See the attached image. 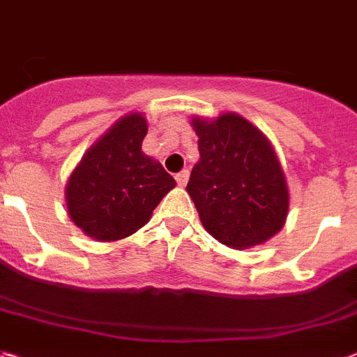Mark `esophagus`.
I'll return each mask as SVG.
<instances>
[{"label": "esophagus", "mask_w": 357, "mask_h": 357, "mask_svg": "<svg viewBox=\"0 0 357 357\" xmlns=\"http://www.w3.org/2000/svg\"><path fill=\"white\" fill-rule=\"evenodd\" d=\"M188 181V170H183V172L176 174V183L179 185V187H185Z\"/></svg>", "instance_id": "obj_1"}]
</instances>
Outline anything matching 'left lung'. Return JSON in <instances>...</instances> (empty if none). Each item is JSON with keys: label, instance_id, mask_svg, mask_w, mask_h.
Here are the masks:
<instances>
[{"label": "left lung", "instance_id": "obj_1", "mask_svg": "<svg viewBox=\"0 0 357 357\" xmlns=\"http://www.w3.org/2000/svg\"><path fill=\"white\" fill-rule=\"evenodd\" d=\"M199 161L187 192L214 238L233 249L264 244L282 229L288 185L264 133L236 113L192 119Z\"/></svg>", "mask_w": 357, "mask_h": 357}]
</instances>
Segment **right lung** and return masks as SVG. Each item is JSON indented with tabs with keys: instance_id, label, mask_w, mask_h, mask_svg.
I'll use <instances>...</instances> for the list:
<instances>
[{
	"instance_id": "right-lung-1",
	"label": "right lung",
	"mask_w": 357,
	"mask_h": 357,
	"mask_svg": "<svg viewBox=\"0 0 357 357\" xmlns=\"http://www.w3.org/2000/svg\"><path fill=\"white\" fill-rule=\"evenodd\" d=\"M141 113L113 124L86 152L66 187L77 227L100 242L126 238L143 227L176 181L141 150L146 135Z\"/></svg>"
}]
</instances>
